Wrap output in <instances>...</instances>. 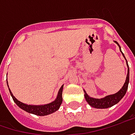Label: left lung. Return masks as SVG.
Segmentation results:
<instances>
[{
	"label": "left lung",
	"mask_w": 135,
	"mask_h": 135,
	"mask_svg": "<svg viewBox=\"0 0 135 135\" xmlns=\"http://www.w3.org/2000/svg\"><path fill=\"white\" fill-rule=\"evenodd\" d=\"M114 42L119 46L120 51L122 53V51L120 50V45L118 44V43L117 41H114ZM122 54H123L124 57L125 58L124 54L122 53ZM125 60H126V58H125ZM126 63H127V65H128V74H127L126 81L124 82L123 87L121 88V89H120L119 91L117 92L116 94H111V95H108V96H106V97H104L103 98L98 99V98H91L90 96L88 95V94L84 90V98H85L87 102L91 106L92 108H101V109H103V108H108L110 107H112L113 105L118 104L121 100V98L125 95L126 91L128 90V83H129V68H128V64L127 60H126Z\"/></svg>",
	"instance_id": "8db88e82"
}]
</instances>
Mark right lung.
Instances as JSON below:
<instances>
[{
  "label": "right lung",
  "mask_w": 135,
  "mask_h": 135,
  "mask_svg": "<svg viewBox=\"0 0 135 135\" xmlns=\"http://www.w3.org/2000/svg\"><path fill=\"white\" fill-rule=\"evenodd\" d=\"M63 87H64V85H62L61 88H60L58 94H57V98L54 101H52L51 103L44 104V105H27L26 104L19 101L17 99H16V98L13 95L12 92L11 91L10 89H9V91H10V94H11L13 100L19 108H21V109H23L24 111H27L28 113L34 114L35 115L44 116V115L52 114L59 109V108L62 103Z\"/></svg>",
  "instance_id": "1"
}]
</instances>
